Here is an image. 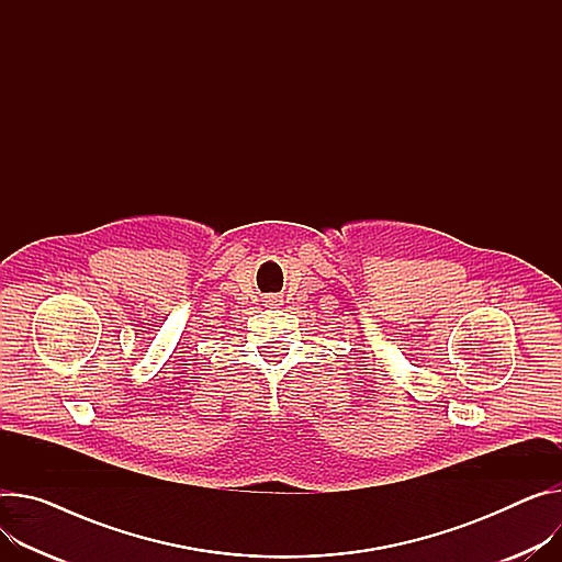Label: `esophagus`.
<instances>
[{"label": "esophagus", "mask_w": 562, "mask_h": 562, "mask_svg": "<svg viewBox=\"0 0 562 562\" xmlns=\"http://www.w3.org/2000/svg\"><path fill=\"white\" fill-rule=\"evenodd\" d=\"M268 301H270V306H279V304H277V299H268Z\"/></svg>", "instance_id": "esophagus-1"}]
</instances>
